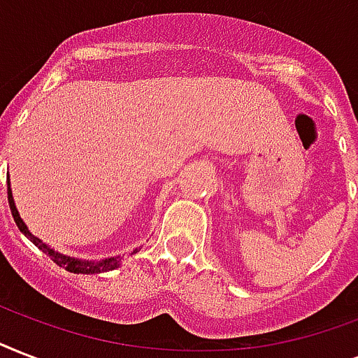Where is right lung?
<instances>
[{"instance_id":"obj_1","label":"right lung","mask_w":358,"mask_h":358,"mask_svg":"<svg viewBox=\"0 0 358 358\" xmlns=\"http://www.w3.org/2000/svg\"><path fill=\"white\" fill-rule=\"evenodd\" d=\"M8 206H10V212H13L14 223L18 224L20 232L25 236L27 239H31V243L36 245L42 252H46L50 258H52L59 267H63L66 271L76 273V275H98V273H108L113 271L122 264L124 256H111V258H102V260H83V258H76V256H69L59 252L53 247H50L48 243H44L41 238H36L35 234H31V230L27 229V224L24 223V219L20 217L18 208L14 204L13 189H10V180H8Z\"/></svg>"}]
</instances>
